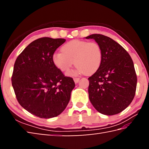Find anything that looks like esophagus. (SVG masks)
Segmentation results:
<instances>
[{"instance_id": "obj_1", "label": "esophagus", "mask_w": 149, "mask_h": 149, "mask_svg": "<svg viewBox=\"0 0 149 149\" xmlns=\"http://www.w3.org/2000/svg\"><path fill=\"white\" fill-rule=\"evenodd\" d=\"M79 79H80L79 78H74V81L75 84L78 83V82H79Z\"/></svg>"}]
</instances>
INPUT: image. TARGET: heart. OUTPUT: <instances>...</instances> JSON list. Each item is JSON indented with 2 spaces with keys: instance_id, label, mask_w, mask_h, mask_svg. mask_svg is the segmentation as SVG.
<instances>
[{
  "instance_id": "1",
  "label": "heart",
  "mask_w": 149,
  "mask_h": 149,
  "mask_svg": "<svg viewBox=\"0 0 149 149\" xmlns=\"http://www.w3.org/2000/svg\"><path fill=\"white\" fill-rule=\"evenodd\" d=\"M54 64L60 70L66 72L75 62V71L68 73L69 75L79 74L91 75L97 71L102 61V50L96 42L74 40L61 47V52H55L52 56Z\"/></svg>"
}]
</instances>
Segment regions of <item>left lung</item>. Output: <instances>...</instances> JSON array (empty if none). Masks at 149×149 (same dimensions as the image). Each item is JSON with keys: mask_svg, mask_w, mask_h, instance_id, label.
I'll list each match as a JSON object with an SVG mask.
<instances>
[{"mask_svg": "<svg viewBox=\"0 0 149 149\" xmlns=\"http://www.w3.org/2000/svg\"><path fill=\"white\" fill-rule=\"evenodd\" d=\"M93 39L102 50L99 68L88 78L89 99L99 113L114 115L122 112L133 100L137 77L127 52L115 40L102 34L86 37Z\"/></svg>", "mask_w": 149, "mask_h": 149, "instance_id": "left-lung-1", "label": "left lung"}]
</instances>
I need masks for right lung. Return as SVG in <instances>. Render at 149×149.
Masks as SVG:
<instances>
[{"instance_id": "obj_1", "label": "right lung", "mask_w": 149, "mask_h": 149, "mask_svg": "<svg viewBox=\"0 0 149 149\" xmlns=\"http://www.w3.org/2000/svg\"><path fill=\"white\" fill-rule=\"evenodd\" d=\"M63 38L44 37L31 42L16 59L11 81L17 100L28 112L42 118L60 115L70 99L75 83L52 61Z\"/></svg>"}]
</instances>
